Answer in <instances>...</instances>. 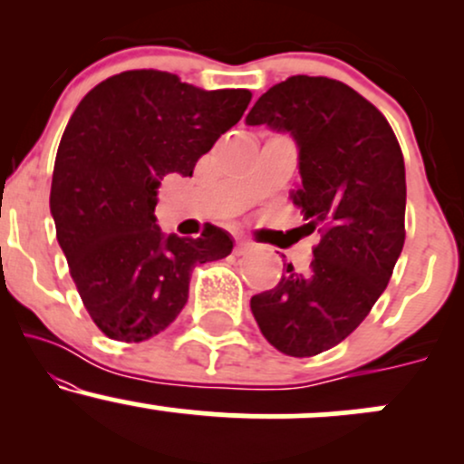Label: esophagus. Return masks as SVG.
<instances>
[{
    "instance_id": "obj_1",
    "label": "esophagus",
    "mask_w": 464,
    "mask_h": 464,
    "mask_svg": "<svg viewBox=\"0 0 464 464\" xmlns=\"http://www.w3.org/2000/svg\"><path fill=\"white\" fill-rule=\"evenodd\" d=\"M248 248H250V244L244 242V239H239V242L236 244V248H233V253H236L237 257H239V255H246Z\"/></svg>"
}]
</instances>
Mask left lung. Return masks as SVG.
Returning a JSON list of instances; mask_svg holds the SVG:
<instances>
[{"mask_svg":"<svg viewBox=\"0 0 464 464\" xmlns=\"http://www.w3.org/2000/svg\"><path fill=\"white\" fill-rule=\"evenodd\" d=\"M246 124L296 141L301 185L290 198L321 233L310 270L287 264L273 290L250 299V312L275 349L310 358L343 343L391 281L406 239L403 154L369 100L324 76L270 87Z\"/></svg>","mask_w":464,"mask_h":464,"instance_id":"1","label":"left lung"}]
</instances>
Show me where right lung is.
Masks as SVG:
<instances>
[{"label":"right lung","instance_id":"obj_1","mask_svg":"<svg viewBox=\"0 0 464 464\" xmlns=\"http://www.w3.org/2000/svg\"><path fill=\"white\" fill-rule=\"evenodd\" d=\"M248 102V89L205 92L157 69L121 72L80 100L56 152L50 211L80 299L109 338L161 334L188 303L191 270L233 250L218 227L165 236L154 207L165 174L191 177Z\"/></svg>","mask_w":464,"mask_h":464}]
</instances>
